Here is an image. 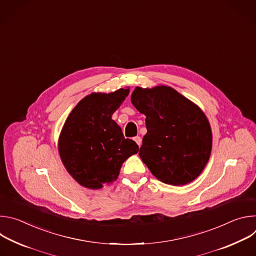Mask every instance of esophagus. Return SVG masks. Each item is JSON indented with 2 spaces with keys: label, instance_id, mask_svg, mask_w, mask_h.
I'll use <instances>...</instances> for the list:
<instances>
[{
  "label": "esophagus",
  "instance_id": "1",
  "mask_svg": "<svg viewBox=\"0 0 256 256\" xmlns=\"http://www.w3.org/2000/svg\"><path fill=\"white\" fill-rule=\"evenodd\" d=\"M134 140L138 144V147H140V144H142V138H140V136H134Z\"/></svg>",
  "mask_w": 256,
  "mask_h": 256
}]
</instances>
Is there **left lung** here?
<instances>
[{
	"mask_svg": "<svg viewBox=\"0 0 256 256\" xmlns=\"http://www.w3.org/2000/svg\"><path fill=\"white\" fill-rule=\"evenodd\" d=\"M130 100L146 116L138 155L152 174L171 186L194 180L212 151V130L202 109L168 86L136 87Z\"/></svg>",
	"mask_w": 256,
	"mask_h": 256,
	"instance_id": "obj_1",
	"label": "left lung"
}]
</instances>
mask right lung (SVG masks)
Masks as SVG:
<instances>
[{
    "label": "right lung",
    "instance_id": "1",
    "mask_svg": "<svg viewBox=\"0 0 256 256\" xmlns=\"http://www.w3.org/2000/svg\"><path fill=\"white\" fill-rule=\"evenodd\" d=\"M130 89L92 93L70 112L58 138V153L66 171L79 184L99 190L118 179L122 163L138 146L124 136L112 118Z\"/></svg>",
    "mask_w": 256,
    "mask_h": 256
}]
</instances>
